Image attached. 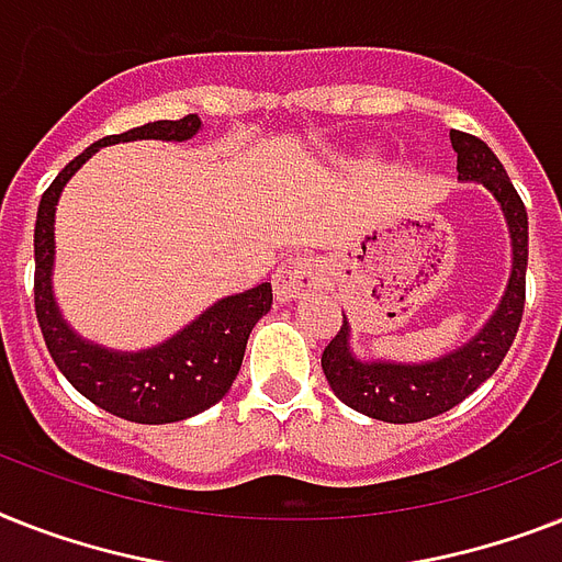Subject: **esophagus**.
I'll return each instance as SVG.
<instances>
[{
  "label": "esophagus",
  "mask_w": 562,
  "mask_h": 562,
  "mask_svg": "<svg viewBox=\"0 0 562 562\" xmlns=\"http://www.w3.org/2000/svg\"><path fill=\"white\" fill-rule=\"evenodd\" d=\"M321 280V266L312 257H289L282 259V266L273 273V294L282 303H289L294 296H303L317 289Z\"/></svg>",
  "instance_id": "1"
}]
</instances>
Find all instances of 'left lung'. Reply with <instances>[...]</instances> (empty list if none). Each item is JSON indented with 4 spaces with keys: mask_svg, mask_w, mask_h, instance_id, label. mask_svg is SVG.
Returning <instances> with one entry per match:
<instances>
[{
    "mask_svg": "<svg viewBox=\"0 0 562 562\" xmlns=\"http://www.w3.org/2000/svg\"><path fill=\"white\" fill-rule=\"evenodd\" d=\"M456 149L459 181L485 184L503 207L510 234V277L503 300L491 321L453 352L424 363H395V360L355 358L352 326H344L323 349V372L337 398L346 407L390 424H413L441 415L462 404L479 384L494 375L517 337L522 308H526V268H528V213L522 199L510 184L508 172L485 140L468 132L450 130Z\"/></svg>",
    "mask_w": 562,
    "mask_h": 562,
    "instance_id": "left-lung-1",
    "label": "left lung"
}]
</instances>
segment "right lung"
<instances>
[{
    "mask_svg": "<svg viewBox=\"0 0 562 562\" xmlns=\"http://www.w3.org/2000/svg\"><path fill=\"white\" fill-rule=\"evenodd\" d=\"M202 130L199 115L178 121H153L121 135H106L98 144L68 161L52 187L45 190L36 210L34 227V308L43 328L45 346L57 369L80 395L100 409L135 424L184 422L190 415L213 407L225 398L239 375L250 328L262 314L271 312V282L218 300L184 326L170 340L140 349L117 352L91 344L77 335L59 314L54 300V213L63 187L91 155L121 140H190Z\"/></svg>",
    "mask_w": 562,
    "mask_h": 562,
    "instance_id": "obj_1",
    "label": "right lung"
}]
</instances>
